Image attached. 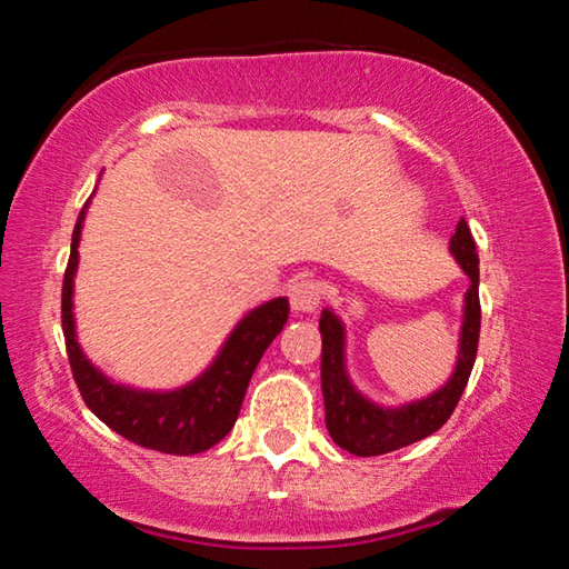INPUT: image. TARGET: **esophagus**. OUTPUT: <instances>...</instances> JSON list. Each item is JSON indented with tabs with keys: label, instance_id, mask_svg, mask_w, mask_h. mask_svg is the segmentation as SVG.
Here are the masks:
<instances>
[{
	"label": "esophagus",
	"instance_id": "1",
	"mask_svg": "<svg viewBox=\"0 0 569 569\" xmlns=\"http://www.w3.org/2000/svg\"><path fill=\"white\" fill-rule=\"evenodd\" d=\"M288 298H291V308L296 313H313L323 298V286L313 278H298L288 288Z\"/></svg>",
	"mask_w": 569,
	"mask_h": 569
}]
</instances>
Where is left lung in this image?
I'll return each mask as SVG.
<instances>
[{"label":"left lung","instance_id":"1","mask_svg":"<svg viewBox=\"0 0 569 569\" xmlns=\"http://www.w3.org/2000/svg\"><path fill=\"white\" fill-rule=\"evenodd\" d=\"M449 250L455 253L461 271L469 276V291L465 296V323H461L459 359L451 379L427 399L403 403L399 409H383L361 397L349 381L343 363V323L333 311H321V389L326 403V429L341 449L356 457H379L409 447L413 441L435 435L457 409L461 393L467 389L471 366L477 359L479 343V256L467 220L461 218L457 233L451 236Z\"/></svg>","mask_w":569,"mask_h":569}]
</instances>
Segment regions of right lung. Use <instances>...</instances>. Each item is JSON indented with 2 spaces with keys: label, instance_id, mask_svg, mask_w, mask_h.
<instances>
[{
  "label": "right lung",
  "instance_id": "obj_1",
  "mask_svg": "<svg viewBox=\"0 0 569 569\" xmlns=\"http://www.w3.org/2000/svg\"><path fill=\"white\" fill-rule=\"evenodd\" d=\"M84 208L72 230V250L62 281V331L77 389L94 417L132 445L180 457L210 449L233 429L258 361L288 321V298H273L253 308L228 336L213 366L188 387L138 391L112 383L88 361L74 339L72 278Z\"/></svg>",
  "mask_w": 569,
  "mask_h": 569
}]
</instances>
